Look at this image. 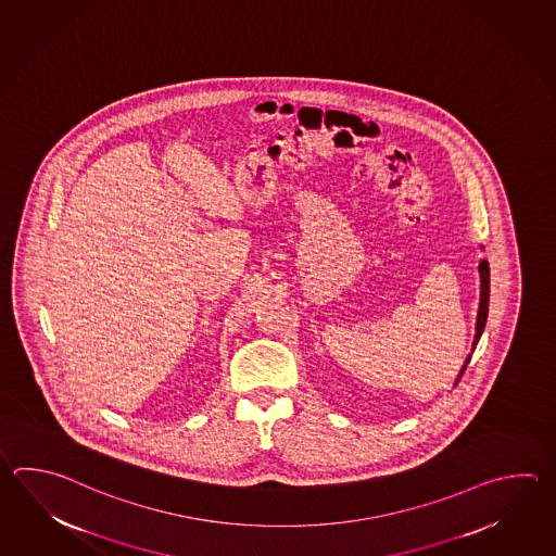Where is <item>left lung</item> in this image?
Returning <instances> with one entry per match:
<instances>
[{
	"mask_svg": "<svg viewBox=\"0 0 556 556\" xmlns=\"http://www.w3.org/2000/svg\"><path fill=\"white\" fill-rule=\"evenodd\" d=\"M479 275H481V299H479V313H477V323H476V339H473V349H476L477 342L481 339V334H483V329H485V323H488V313H489V263L485 260L479 261ZM471 361V356L465 361L464 368H462V372L457 376V382H459V378L464 376L465 368H467V364Z\"/></svg>",
	"mask_w": 556,
	"mask_h": 556,
	"instance_id": "8db88e82",
	"label": "left lung"
}]
</instances>
